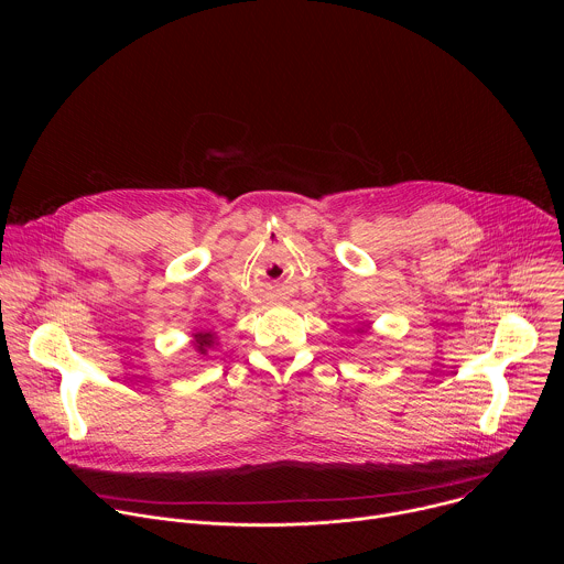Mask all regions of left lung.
<instances>
[{
  "instance_id": "8db88e82",
  "label": "left lung",
  "mask_w": 564,
  "mask_h": 564,
  "mask_svg": "<svg viewBox=\"0 0 564 564\" xmlns=\"http://www.w3.org/2000/svg\"><path fill=\"white\" fill-rule=\"evenodd\" d=\"M359 333H364V328H359Z\"/></svg>"
}]
</instances>
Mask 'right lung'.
Returning a JSON list of instances; mask_svg holds the SVG:
<instances>
[{"label": "right lung", "instance_id": "add662e5", "mask_svg": "<svg viewBox=\"0 0 564 564\" xmlns=\"http://www.w3.org/2000/svg\"><path fill=\"white\" fill-rule=\"evenodd\" d=\"M192 337V344L198 355H207V350L216 346V335L212 330H196Z\"/></svg>", "mask_w": 564, "mask_h": 564}]
</instances>
